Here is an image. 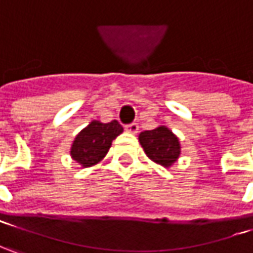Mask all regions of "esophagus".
Segmentation results:
<instances>
[{"instance_id":"34e87169","label":"esophagus","mask_w":253,"mask_h":253,"mask_svg":"<svg viewBox=\"0 0 253 253\" xmlns=\"http://www.w3.org/2000/svg\"><path fill=\"white\" fill-rule=\"evenodd\" d=\"M126 130L128 133H131V134H136L139 131V125L137 123H130V125L126 126Z\"/></svg>"}]
</instances>
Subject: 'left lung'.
Returning <instances> with one entry per match:
<instances>
[{"label":"left lung","instance_id":"obj_1","mask_svg":"<svg viewBox=\"0 0 253 253\" xmlns=\"http://www.w3.org/2000/svg\"><path fill=\"white\" fill-rule=\"evenodd\" d=\"M139 143L152 162L169 169L180 156L182 146L179 137L168 126H157L139 134Z\"/></svg>","mask_w":253,"mask_h":253}]
</instances>
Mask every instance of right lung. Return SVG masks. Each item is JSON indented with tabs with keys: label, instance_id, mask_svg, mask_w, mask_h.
<instances>
[{
	"label": "right lung",
	"instance_id": "1",
	"mask_svg": "<svg viewBox=\"0 0 253 253\" xmlns=\"http://www.w3.org/2000/svg\"><path fill=\"white\" fill-rule=\"evenodd\" d=\"M122 133L123 127L117 120H113L110 123L91 120L74 137L70 156L83 169L96 166L106 157L113 140Z\"/></svg>",
	"mask_w": 253,
	"mask_h": 253
}]
</instances>
